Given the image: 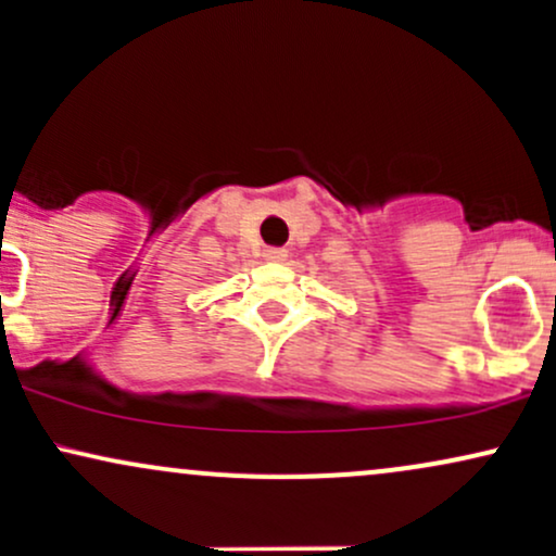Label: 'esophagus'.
Returning a JSON list of instances; mask_svg holds the SVG:
<instances>
[{
    "label": "esophagus",
    "instance_id": "obj_1",
    "mask_svg": "<svg viewBox=\"0 0 556 556\" xmlns=\"http://www.w3.org/2000/svg\"><path fill=\"white\" fill-rule=\"evenodd\" d=\"M264 256L269 258V261H285L287 258V251H285V248H266Z\"/></svg>",
    "mask_w": 556,
    "mask_h": 556
}]
</instances>
